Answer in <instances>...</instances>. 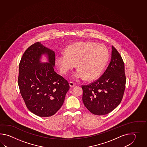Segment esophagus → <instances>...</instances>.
Returning a JSON list of instances; mask_svg holds the SVG:
<instances>
[{"label":"esophagus","mask_w":147,"mask_h":147,"mask_svg":"<svg viewBox=\"0 0 147 147\" xmlns=\"http://www.w3.org/2000/svg\"><path fill=\"white\" fill-rule=\"evenodd\" d=\"M69 85H70V86L71 87H74V86H75L76 85V84L75 83V82H73L70 81V82H69Z\"/></svg>","instance_id":"34e87169"}]
</instances>
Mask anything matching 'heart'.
I'll use <instances>...</instances> for the list:
<instances>
[{
    "label": "heart",
    "instance_id": "1",
    "mask_svg": "<svg viewBox=\"0 0 147 147\" xmlns=\"http://www.w3.org/2000/svg\"><path fill=\"white\" fill-rule=\"evenodd\" d=\"M66 53L56 57V64L60 72L67 74L76 65L77 70L73 78L79 80L84 78L91 80L102 72L109 59V52L105 46L94 42H78L70 45Z\"/></svg>",
    "mask_w": 147,
    "mask_h": 147
}]
</instances>
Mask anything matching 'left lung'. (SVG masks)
I'll use <instances>...</instances> for the list:
<instances>
[{
  "instance_id": "1",
  "label": "left lung",
  "mask_w": 147,
  "mask_h": 147,
  "mask_svg": "<svg viewBox=\"0 0 147 147\" xmlns=\"http://www.w3.org/2000/svg\"><path fill=\"white\" fill-rule=\"evenodd\" d=\"M125 82L123 61L118 51L112 46L111 61L103 75L92 83L82 86L84 106L96 115L111 112L122 100Z\"/></svg>"
}]
</instances>
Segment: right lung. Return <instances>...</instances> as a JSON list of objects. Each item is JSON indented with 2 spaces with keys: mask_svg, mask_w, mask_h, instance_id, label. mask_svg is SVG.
<instances>
[{
  "mask_svg": "<svg viewBox=\"0 0 147 147\" xmlns=\"http://www.w3.org/2000/svg\"><path fill=\"white\" fill-rule=\"evenodd\" d=\"M48 63H40L42 54ZM55 52L39 42L28 47L19 65V90L28 110L41 117L53 116L63 106L69 90L68 81L55 71Z\"/></svg>",
  "mask_w": 147,
  "mask_h": 147,
  "instance_id": "obj_1",
  "label": "right lung"
}]
</instances>
